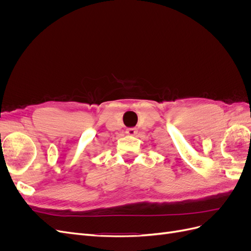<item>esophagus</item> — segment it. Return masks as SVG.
Segmentation results:
<instances>
[{"label": "esophagus", "instance_id": "esophagus-1", "mask_svg": "<svg viewBox=\"0 0 251 251\" xmlns=\"http://www.w3.org/2000/svg\"><path fill=\"white\" fill-rule=\"evenodd\" d=\"M126 133L127 135L134 136V135H136V133H137V128H135V127H130V128H126Z\"/></svg>", "mask_w": 251, "mask_h": 251}]
</instances>
